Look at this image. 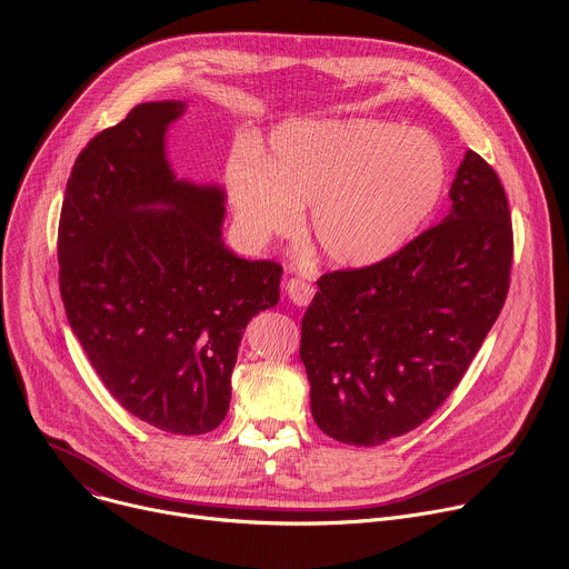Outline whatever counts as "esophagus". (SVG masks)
<instances>
[{"mask_svg": "<svg viewBox=\"0 0 569 569\" xmlns=\"http://www.w3.org/2000/svg\"><path fill=\"white\" fill-rule=\"evenodd\" d=\"M286 292H288V297H290L292 303L306 306V303H310V299H312V295H315V288H312L308 281L292 277V279H288V283H286Z\"/></svg>", "mask_w": 569, "mask_h": 569, "instance_id": "34e87169", "label": "esophagus"}]
</instances>
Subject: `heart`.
Listing matches in <instances>:
<instances>
[{
	"label": "heart",
	"instance_id": "1",
	"mask_svg": "<svg viewBox=\"0 0 569 569\" xmlns=\"http://www.w3.org/2000/svg\"><path fill=\"white\" fill-rule=\"evenodd\" d=\"M448 159L426 130L371 119L295 121L259 154L229 164L240 238L263 248L292 236L310 207V236L336 268H367L396 254L439 207Z\"/></svg>",
	"mask_w": 569,
	"mask_h": 569
}]
</instances>
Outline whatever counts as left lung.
Listing matches in <instances>:
<instances>
[{
    "mask_svg": "<svg viewBox=\"0 0 569 569\" xmlns=\"http://www.w3.org/2000/svg\"><path fill=\"white\" fill-rule=\"evenodd\" d=\"M450 213L380 263L319 277L299 358L323 435L380 446L428 421L468 371L511 279L505 187L468 150Z\"/></svg>",
    "mask_w": 569,
    "mask_h": 569,
    "instance_id": "obj_1",
    "label": "left lung"
}]
</instances>
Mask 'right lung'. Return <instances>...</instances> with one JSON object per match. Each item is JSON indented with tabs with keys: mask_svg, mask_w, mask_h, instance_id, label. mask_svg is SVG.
<instances>
[{
	"mask_svg": "<svg viewBox=\"0 0 569 569\" xmlns=\"http://www.w3.org/2000/svg\"><path fill=\"white\" fill-rule=\"evenodd\" d=\"M182 112V101L141 103L80 150L58 281L69 327L121 408L191 437L227 417L242 331L279 301L283 268L229 252L224 193L176 180L164 137Z\"/></svg>",
	"mask_w": 569,
	"mask_h": 569,
	"instance_id": "right-lung-1",
	"label": "right lung"
}]
</instances>
